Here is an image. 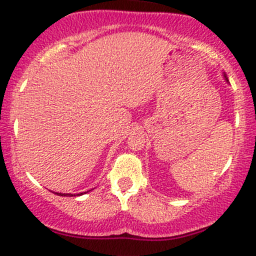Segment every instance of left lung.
<instances>
[{
    "mask_svg": "<svg viewBox=\"0 0 256 256\" xmlns=\"http://www.w3.org/2000/svg\"><path fill=\"white\" fill-rule=\"evenodd\" d=\"M224 78H226V82H228V78H226V74H224Z\"/></svg>",
    "mask_w": 256,
    "mask_h": 256,
    "instance_id": "obj_1",
    "label": "left lung"
}]
</instances>
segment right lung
Instances as JSON below:
<instances>
[{"label":"right lung","mask_w":256,"mask_h":256,"mask_svg":"<svg viewBox=\"0 0 256 256\" xmlns=\"http://www.w3.org/2000/svg\"><path fill=\"white\" fill-rule=\"evenodd\" d=\"M84 193H86V192H84ZM56 194L58 196H70V197L73 196V194H70V193H69V194H66V193H56ZM82 193H80V194H78V196H82ZM74 196H76V194H74Z\"/></svg>","instance_id":"add662e5"}]
</instances>
